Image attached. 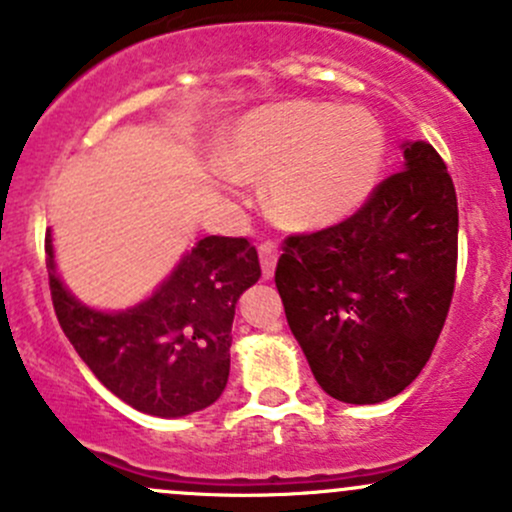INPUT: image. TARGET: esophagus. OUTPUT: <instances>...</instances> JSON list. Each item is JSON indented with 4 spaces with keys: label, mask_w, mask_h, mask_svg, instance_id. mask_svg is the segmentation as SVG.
Segmentation results:
<instances>
[{
    "label": "esophagus",
    "mask_w": 512,
    "mask_h": 512,
    "mask_svg": "<svg viewBox=\"0 0 512 512\" xmlns=\"http://www.w3.org/2000/svg\"><path fill=\"white\" fill-rule=\"evenodd\" d=\"M277 257L279 250L274 242H262L260 245V265H262V277L272 279L274 267H277Z\"/></svg>",
    "instance_id": "obj_1"
}]
</instances>
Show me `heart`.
<instances>
[{
  "instance_id": "heart-1",
  "label": "heart",
  "mask_w": 512,
  "mask_h": 512,
  "mask_svg": "<svg viewBox=\"0 0 512 512\" xmlns=\"http://www.w3.org/2000/svg\"><path fill=\"white\" fill-rule=\"evenodd\" d=\"M385 152V132L370 112L297 100L242 115L220 144V166L233 176H267L274 215L316 230L368 201Z\"/></svg>"
}]
</instances>
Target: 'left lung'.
I'll return each instance as SVG.
<instances>
[{
	"label": "left lung",
	"instance_id": "left-lung-1",
	"mask_svg": "<svg viewBox=\"0 0 512 512\" xmlns=\"http://www.w3.org/2000/svg\"><path fill=\"white\" fill-rule=\"evenodd\" d=\"M402 149V171L358 213L289 235L274 272L316 383L348 405L390 400L422 373L454 294V181L432 144Z\"/></svg>",
	"mask_w": 512,
	"mask_h": 512
}]
</instances>
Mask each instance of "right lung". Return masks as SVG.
<instances>
[{"label": "right lung", "mask_w": 512, "mask_h": 512, "mask_svg": "<svg viewBox=\"0 0 512 512\" xmlns=\"http://www.w3.org/2000/svg\"><path fill=\"white\" fill-rule=\"evenodd\" d=\"M46 255L58 324L112 395L154 417L206 410L223 395L235 304L262 274L250 240H198L152 297L125 311L90 309L63 287L51 233Z\"/></svg>", "instance_id": "obj_1"}]
</instances>
